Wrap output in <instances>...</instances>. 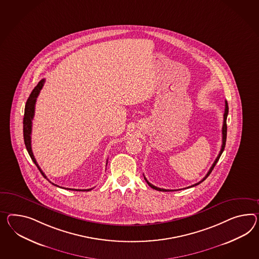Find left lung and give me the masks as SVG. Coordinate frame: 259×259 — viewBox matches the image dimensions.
Wrapping results in <instances>:
<instances>
[{"mask_svg": "<svg viewBox=\"0 0 259 259\" xmlns=\"http://www.w3.org/2000/svg\"><path fill=\"white\" fill-rule=\"evenodd\" d=\"M227 114H228V104H227V101L226 100V109H225V113H224V124H223V130H222V133H223V145H222V148H221V151H220L219 155H218V157H217L216 159H215V161L213 162L212 166L210 167V169L208 170V172H207V174L206 175V177H205L204 179H202L201 181H199L198 183H195V184L190 186V187H187V188H184V189H189V188H192V187H194V186L199 185L201 182H203V181H204V180H205V179H206V178L210 175V172H212L213 168L215 167L216 163L218 162L220 157H221L222 153L224 152L225 147H226V134H227V126H226V118H227ZM144 178H145V177H144ZM145 179H146V183H147L148 185L150 186L152 189L156 190V191H160V192H174V191H178V190H165V189H160V188H158V187H156V186L152 185L150 182H148L146 178H145Z\"/></svg>", "mask_w": 259, "mask_h": 259, "instance_id": "1", "label": "left lung"}]
</instances>
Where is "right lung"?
Instances as JSON below:
<instances>
[{
    "instance_id": "1",
    "label": "right lung",
    "mask_w": 259,
    "mask_h": 259,
    "mask_svg": "<svg viewBox=\"0 0 259 259\" xmlns=\"http://www.w3.org/2000/svg\"><path fill=\"white\" fill-rule=\"evenodd\" d=\"M44 82H45V79H42L40 80L39 82L37 83V85L33 88L32 93L30 95V97L28 98V100L26 101V105H25V109H24V117H23V138H24V144L26 146L27 151L29 153L31 159L34 162V164L36 165V167L38 168L40 172L42 174V176L47 179L45 174L43 172V171L41 170L39 165L37 164L36 160L34 159V156H33V151H32V146H31V133H32V120L33 118V115H34V106H35V102H36V99L38 97V95L40 93V90L42 89V87L44 85ZM49 180V179H48ZM50 181V180H49ZM51 182V181H50ZM53 185L56 186V187H59L56 184H54L53 182H51ZM61 188V187H60ZM63 189H66V188H63ZM67 190H70V191H79V192H88V191H91L93 190V188L91 189H87V190H77V189H68L67 188Z\"/></svg>"
}]
</instances>
